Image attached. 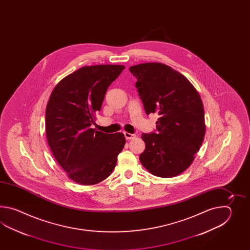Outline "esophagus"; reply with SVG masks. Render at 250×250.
Wrapping results in <instances>:
<instances>
[{
    "label": "esophagus",
    "instance_id": "obj_1",
    "mask_svg": "<svg viewBox=\"0 0 250 250\" xmlns=\"http://www.w3.org/2000/svg\"><path fill=\"white\" fill-rule=\"evenodd\" d=\"M123 134H124V136H125L126 139H132V138L136 137L134 134H130V133L128 132H123Z\"/></svg>",
    "mask_w": 250,
    "mask_h": 250
}]
</instances>
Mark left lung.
Returning a JSON list of instances; mask_svg holds the SVG:
<instances>
[{
	"label": "left lung",
	"instance_id": "left-lung-1",
	"mask_svg": "<svg viewBox=\"0 0 250 250\" xmlns=\"http://www.w3.org/2000/svg\"><path fill=\"white\" fill-rule=\"evenodd\" d=\"M129 71L145 112L158 115L156 129L141 136L146 149L139 160L154 175H179L191 165L205 138L201 97L187 78L165 64H138Z\"/></svg>",
	"mask_w": 250,
	"mask_h": 250
}]
</instances>
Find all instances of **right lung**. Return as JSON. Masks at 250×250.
<instances>
[{
    "instance_id": "obj_1",
    "label": "right lung",
    "mask_w": 250,
    "mask_h": 250,
    "mask_svg": "<svg viewBox=\"0 0 250 250\" xmlns=\"http://www.w3.org/2000/svg\"><path fill=\"white\" fill-rule=\"evenodd\" d=\"M125 67L85 66L54 87L45 111L49 146L69 178L81 185L105 180L117 164L126 139L123 133L92 128L105 93Z\"/></svg>"
}]
</instances>
